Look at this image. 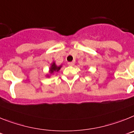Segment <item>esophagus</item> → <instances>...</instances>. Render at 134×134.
Wrapping results in <instances>:
<instances>
[{"label": "esophagus", "instance_id": "34e87169", "mask_svg": "<svg viewBox=\"0 0 134 134\" xmlns=\"http://www.w3.org/2000/svg\"><path fill=\"white\" fill-rule=\"evenodd\" d=\"M74 64H75V63H74V61H71V62H69L68 63V65L69 66H74Z\"/></svg>", "mask_w": 134, "mask_h": 134}]
</instances>
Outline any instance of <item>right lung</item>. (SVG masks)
Segmentation results:
<instances>
[{"instance_id":"1","label":"right lung","mask_w":134,"mask_h":134,"mask_svg":"<svg viewBox=\"0 0 134 134\" xmlns=\"http://www.w3.org/2000/svg\"><path fill=\"white\" fill-rule=\"evenodd\" d=\"M61 67H62V65L57 66V65H56L55 62L53 61V62L51 64V67H50L49 71H48V73H49V74H46V77H50V76H51L52 74H53L54 73H55V72L59 71Z\"/></svg>"}]
</instances>
